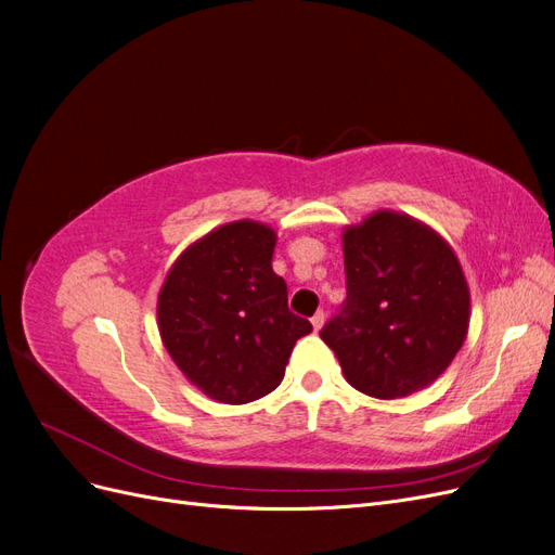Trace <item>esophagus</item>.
Segmentation results:
<instances>
[{
  "label": "esophagus",
  "instance_id": "esophagus-1",
  "mask_svg": "<svg viewBox=\"0 0 555 555\" xmlns=\"http://www.w3.org/2000/svg\"><path fill=\"white\" fill-rule=\"evenodd\" d=\"M324 319H326V317H324V312H322V310H319V312H317V314L310 319L312 326H314V331H319V328L324 326Z\"/></svg>",
  "mask_w": 555,
  "mask_h": 555
}]
</instances>
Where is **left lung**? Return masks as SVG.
<instances>
[{
  "mask_svg": "<svg viewBox=\"0 0 555 555\" xmlns=\"http://www.w3.org/2000/svg\"><path fill=\"white\" fill-rule=\"evenodd\" d=\"M347 298L322 328L357 391L393 400L426 389L459 354L469 289L451 245L424 222L377 210L343 233Z\"/></svg>",
  "mask_w": 555,
  "mask_h": 555,
  "instance_id": "1",
  "label": "left lung"
}]
</instances>
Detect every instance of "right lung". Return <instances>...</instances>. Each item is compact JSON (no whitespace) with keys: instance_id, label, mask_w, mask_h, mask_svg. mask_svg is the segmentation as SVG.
Listing matches in <instances>:
<instances>
[{"instance_id":"1","label":"right lung","mask_w":555,"mask_h":555,"mask_svg":"<svg viewBox=\"0 0 555 555\" xmlns=\"http://www.w3.org/2000/svg\"><path fill=\"white\" fill-rule=\"evenodd\" d=\"M275 231L238 220L206 233L171 266L157 298L162 343L192 384L243 405L271 393L312 331L273 271Z\"/></svg>"}]
</instances>
